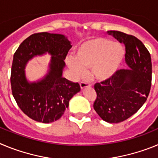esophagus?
I'll return each mask as SVG.
<instances>
[{"mask_svg": "<svg viewBox=\"0 0 158 158\" xmlns=\"http://www.w3.org/2000/svg\"><path fill=\"white\" fill-rule=\"evenodd\" d=\"M80 86H81V89H83L86 87H89V86H90V85H89V84L86 81H81Z\"/></svg>", "mask_w": 158, "mask_h": 158, "instance_id": "esophagus-1", "label": "esophagus"}]
</instances>
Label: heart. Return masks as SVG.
Wrapping results in <instances>:
<instances>
[{"label":"heart","instance_id":"heart-1","mask_svg":"<svg viewBox=\"0 0 158 158\" xmlns=\"http://www.w3.org/2000/svg\"><path fill=\"white\" fill-rule=\"evenodd\" d=\"M125 51L120 43L107 38L96 37L81 43L68 61L75 73L81 75L83 69L91 67L92 76L100 81L109 79L118 70L123 61Z\"/></svg>","mask_w":158,"mask_h":158}]
</instances>
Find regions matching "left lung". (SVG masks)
Instances as JSON below:
<instances>
[{
	"label": "left lung",
	"instance_id": "obj_1",
	"mask_svg": "<svg viewBox=\"0 0 158 158\" xmlns=\"http://www.w3.org/2000/svg\"><path fill=\"white\" fill-rule=\"evenodd\" d=\"M108 34L125 46L129 69L116 71L109 79L95 84L93 107L103 120L118 123L136 113L147 100L152 62L150 52L138 38L118 31H110Z\"/></svg>",
	"mask_w": 158,
	"mask_h": 158
}]
</instances>
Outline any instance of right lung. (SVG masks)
I'll return each mask as SVG.
<instances>
[{
	"instance_id": "right-lung-1",
	"label": "right lung",
	"mask_w": 158,
	"mask_h": 158,
	"mask_svg": "<svg viewBox=\"0 0 158 158\" xmlns=\"http://www.w3.org/2000/svg\"><path fill=\"white\" fill-rule=\"evenodd\" d=\"M71 47L63 35L40 32L23 40L14 54L10 77L12 95L21 111L33 120L43 123L58 120L70 99L81 90L78 82L62 77L64 59ZM47 52L52 55L48 74L41 82L29 83L25 77V65L35 55Z\"/></svg>"
}]
</instances>
